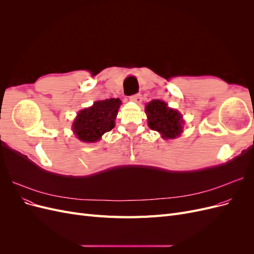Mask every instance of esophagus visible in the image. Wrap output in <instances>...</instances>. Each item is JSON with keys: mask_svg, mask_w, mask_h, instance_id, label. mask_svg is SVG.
<instances>
[{"mask_svg": "<svg viewBox=\"0 0 254 254\" xmlns=\"http://www.w3.org/2000/svg\"><path fill=\"white\" fill-rule=\"evenodd\" d=\"M130 101L136 103V104H141L142 103V95L141 94H134L132 96H130Z\"/></svg>", "mask_w": 254, "mask_h": 254, "instance_id": "obj_1", "label": "esophagus"}]
</instances>
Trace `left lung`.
<instances>
[{
    "instance_id": "obj_1",
    "label": "left lung",
    "mask_w": 254,
    "mask_h": 254,
    "mask_svg": "<svg viewBox=\"0 0 254 254\" xmlns=\"http://www.w3.org/2000/svg\"><path fill=\"white\" fill-rule=\"evenodd\" d=\"M145 112L149 128L158 131L164 140L176 139L182 133L184 121L181 113L170 108L165 102L152 99L146 105Z\"/></svg>"
}]
</instances>
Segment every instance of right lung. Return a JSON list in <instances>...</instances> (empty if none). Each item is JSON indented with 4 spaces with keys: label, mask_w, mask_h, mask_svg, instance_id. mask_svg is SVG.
<instances>
[{
    "label": "right lung",
    "mask_w": 254,
    "mask_h": 254,
    "mask_svg": "<svg viewBox=\"0 0 254 254\" xmlns=\"http://www.w3.org/2000/svg\"><path fill=\"white\" fill-rule=\"evenodd\" d=\"M119 98L97 101L93 106L80 110L74 120L73 132L81 142L94 143L114 127L121 106Z\"/></svg>",
    "instance_id": "1"
}]
</instances>
